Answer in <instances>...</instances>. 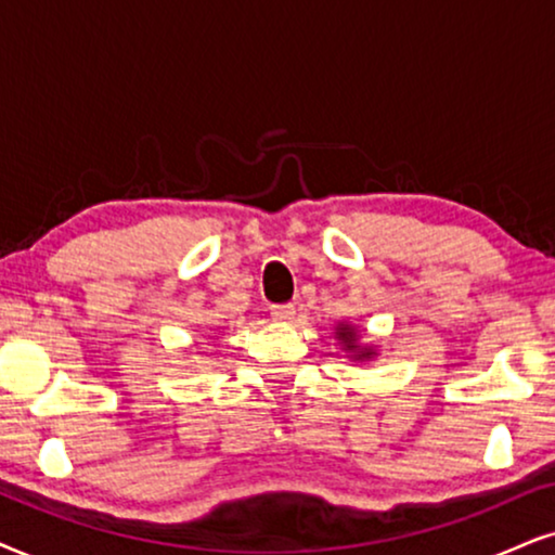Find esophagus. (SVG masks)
Returning <instances> with one entry per match:
<instances>
[{"label":"esophagus","instance_id":"esophagus-1","mask_svg":"<svg viewBox=\"0 0 555 555\" xmlns=\"http://www.w3.org/2000/svg\"><path fill=\"white\" fill-rule=\"evenodd\" d=\"M271 318L276 322H289L294 318V305H271Z\"/></svg>","mask_w":555,"mask_h":555}]
</instances>
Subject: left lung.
<instances>
[{"label":"left lung","instance_id":"obj_1","mask_svg":"<svg viewBox=\"0 0 555 555\" xmlns=\"http://www.w3.org/2000/svg\"><path fill=\"white\" fill-rule=\"evenodd\" d=\"M340 338L346 340V348H350V350L356 348V346H353V338H356V335H353V330H350V327H340ZM363 356H369V353H363Z\"/></svg>","mask_w":555,"mask_h":555}]
</instances>
